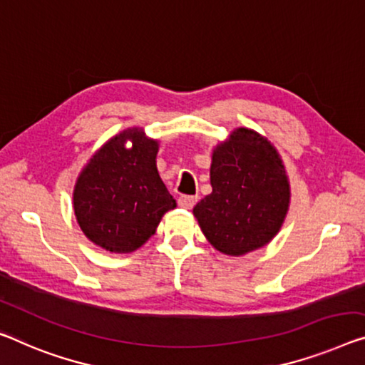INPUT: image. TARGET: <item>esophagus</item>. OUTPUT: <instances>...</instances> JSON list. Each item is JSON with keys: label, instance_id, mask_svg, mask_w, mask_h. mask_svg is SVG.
Wrapping results in <instances>:
<instances>
[{"label": "esophagus", "instance_id": "34e87169", "mask_svg": "<svg viewBox=\"0 0 365 365\" xmlns=\"http://www.w3.org/2000/svg\"><path fill=\"white\" fill-rule=\"evenodd\" d=\"M195 202H197V195H179L178 199V204L182 209H192Z\"/></svg>", "mask_w": 365, "mask_h": 365}]
</instances>
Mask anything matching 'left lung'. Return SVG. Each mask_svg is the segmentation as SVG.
<instances>
[{
  "instance_id": "1",
  "label": "left lung",
  "mask_w": 365,
  "mask_h": 365,
  "mask_svg": "<svg viewBox=\"0 0 365 365\" xmlns=\"http://www.w3.org/2000/svg\"><path fill=\"white\" fill-rule=\"evenodd\" d=\"M212 194L194 207L205 238L241 256L267 245L282 225L290 190L276 148L250 128L235 130L212 156Z\"/></svg>"
}]
</instances>
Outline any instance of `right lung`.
Here are the masks:
<instances>
[{"mask_svg":"<svg viewBox=\"0 0 365 365\" xmlns=\"http://www.w3.org/2000/svg\"><path fill=\"white\" fill-rule=\"evenodd\" d=\"M156 153L158 142L130 128L89 160L76 181L73 204L93 243L110 253H130L155 233L165 212L175 209L176 200L156 170Z\"/></svg>","mask_w":365,"mask_h":365,"instance_id":"1","label":"right lung"}]
</instances>
